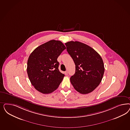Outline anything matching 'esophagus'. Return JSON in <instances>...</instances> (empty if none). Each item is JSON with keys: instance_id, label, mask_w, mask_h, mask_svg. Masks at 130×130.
<instances>
[{"instance_id": "obj_1", "label": "esophagus", "mask_w": 130, "mask_h": 130, "mask_svg": "<svg viewBox=\"0 0 130 130\" xmlns=\"http://www.w3.org/2000/svg\"><path fill=\"white\" fill-rule=\"evenodd\" d=\"M64 74H65L66 75H67V74H68V72H67V71L64 72Z\"/></svg>"}]
</instances>
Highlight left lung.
I'll use <instances>...</instances> for the list:
<instances>
[{"mask_svg":"<svg viewBox=\"0 0 130 130\" xmlns=\"http://www.w3.org/2000/svg\"><path fill=\"white\" fill-rule=\"evenodd\" d=\"M65 44L75 65V73L70 77L72 85L81 94L92 92L104 75L102 59L94 49L81 42L70 41Z\"/></svg>","mask_w":130,"mask_h":130,"instance_id":"8db88e82","label":"left lung"}]
</instances>
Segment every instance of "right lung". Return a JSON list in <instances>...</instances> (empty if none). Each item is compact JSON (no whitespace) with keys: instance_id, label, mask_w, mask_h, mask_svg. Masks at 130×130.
<instances>
[{"instance_id":"right-lung-1","label":"right lung","mask_w":130,"mask_h":130,"mask_svg":"<svg viewBox=\"0 0 130 130\" xmlns=\"http://www.w3.org/2000/svg\"><path fill=\"white\" fill-rule=\"evenodd\" d=\"M66 49L61 41L51 40L30 54L27 71L29 80L38 91L50 94L58 88L64 75L59 71L57 58Z\"/></svg>"}]
</instances>
